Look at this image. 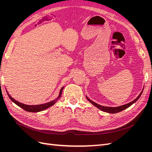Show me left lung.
I'll use <instances>...</instances> for the list:
<instances>
[{
  "mask_svg": "<svg viewBox=\"0 0 152 152\" xmlns=\"http://www.w3.org/2000/svg\"><path fill=\"white\" fill-rule=\"evenodd\" d=\"M144 89V87H143ZM143 89H142L141 92L140 93V94L138 95V96L137 97L134 99L133 101H132V102H131L130 103H127V104H123V105H121V106H119V107H104V106H102V105H100L99 104H97L96 103L93 102V101L91 100L87 96H86V97L87 98V99L89 101V102L92 104H93L94 107H96V108H98V109L102 110V111L104 112H107V113H118V112H120L121 111H122V110H125L127 108H129L130 107V106H131L132 104H134L136 101L138 99L142 93V91H143Z\"/></svg>",
  "mask_w": 152,
  "mask_h": 152,
  "instance_id": "8db88e82",
  "label": "left lung"
}]
</instances>
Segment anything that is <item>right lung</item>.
<instances>
[{"instance_id": "obj_1", "label": "right lung", "mask_w": 152, "mask_h": 152, "mask_svg": "<svg viewBox=\"0 0 152 152\" xmlns=\"http://www.w3.org/2000/svg\"><path fill=\"white\" fill-rule=\"evenodd\" d=\"M63 88H64V87H61V89H60V91H59V96H58L57 98L54 99L53 101H52V102H50L49 103H46L42 104L27 105V104H23V103H21L20 102H17V101L15 100V99H13L11 97V96L10 94H9L8 93H7V95L9 96V98H10V99L12 101L13 103H15L16 104H17L18 106V107H21V108L26 110V111L29 112H39L43 111V110L50 107H51V106H53V104H54L55 103H56L58 102V100L60 99V98H61Z\"/></svg>"}]
</instances>
